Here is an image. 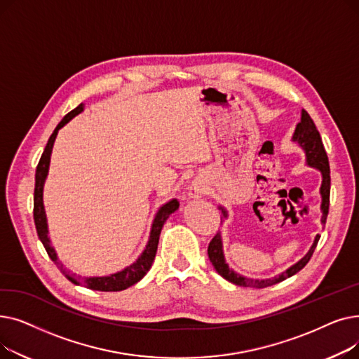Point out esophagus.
<instances>
[{"label":"esophagus","instance_id":"esophagus-1","mask_svg":"<svg viewBox=\"0 0 359 359\" xmlns=\"http://www.w3.org/2000/svg\"><path fill=\"white\" fill-rule=\"evenodd\" d=\"M189 195H191V198H202L205 195L203 186L201 183H198V182L192 183L191 189H189Z\"/></svg>","mask_w":359,"mask_h":359}]
</instances>
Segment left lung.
I'll use <instances>...</instances> for the list:
<instances>
[{
	"label": "left lung",
	"instance_id": "obj_1",
	"mask_svg": "<svg viewBox=\"0 0 359 359\" xmlns=\"http://www.w3.org/2000/svg\"><path fill=\"white\" fill-rule=\"evenodd\" d=\"M292 141L297 142L301 148L304 149L306 153V163L307 165L318 170L322 173V186H320V196H322V205H320V210H322V224H326V218L329 214V199H330V167H329V160H327V154L325 151L323 142H322V137H320L318 130L313 122V119L310 118L309 113L303 109L301 110V121L297 123L295 130L292 134ZM222 212V217L227 218L229 212L224 206H218ZM320 236L317 234L314 237V241L311 244L310 250L306 253V256L303 259H299L297 263H294L292 266H290L287 271H284L282 273L272 276V278H266V279H255V278H248L243 276L240 273H237L236 271H233L229 263L225 262V256H224V250H222V237L221 233H217V236L211 240L210 246H208V256L210 260L214 265L215 271L224 278L227 279L231 284L240 285V287H252V288H266L271 285L278 284V282L285 280L287 278L295 275L297 272H299L303 269L316 246L318 243Z\"/></svg>",
	"mask_w": 359,
	"mask_h": 359
}]
</instances>
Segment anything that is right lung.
I'll list each match as a JSON object with an SVG mask.
<instances>
[{
    "label": "right lung",
    "instance_id": "add662e5",
    "mask_svg": "<svg viewBox=\"0 0 359 359\" xmlns=\"http://www.w3.org/2000/svg\"><path fill=\"white\" fill-rule=\"evenodd\" d=\"M84 110V104H79L74 110H71L68 115L64 116V119L58 123V126L55 128L53 134L50 135L43 154L41 157L39 164L36 167V176H34V206H33V218H34V225H36V231L37 236H39L45 250L48 252L49 257L52 259V262H55L58 268L61 269V272L67 276V279H69L72 284L75 285H83L91 290L96 291H123L129 287H132L134 284H137L138 280H141L147 272L149 271L151 265H153L156 253H157V248H158V238H160V233L163 229V224L165 222V219L172 215L175 211L179 210V202L177 199H170L168 202H165L163 206H160L153 224H151V231H149V237H148V243L145 249L142 250V253L138 256V259L132 263V265L126 266L125 269L110 273L106 276H87V278H81V276H75V275H69L65 269H62V265L58 260V255H56L53 246L50 244V238H49V230H48V219H46V212H45V206H43V186H45V180L48 177L49 173V164H50V154H52V148H53V142L56 135H58V130L67 125L71 119H74L77 115Z\"/></svg>",
    "mask_w": 359,
    "mask_h": 359
}]
</instances>
